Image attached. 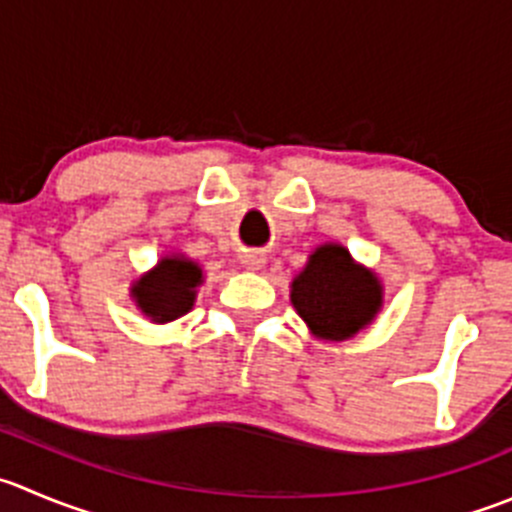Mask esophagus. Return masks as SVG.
Returning a JSON list of instances; mask_svg holds the SVG:
<instances>
[{
  "mask_svg": "<svg viewBox=\"0 0 512 512\" xmlns=\"http://www.w3.org/2000/svg\"><path fill=\"white\" fill-rule=\"evenodd\" d=\"M265 262H267V257L262 255V252L250 250L242 255V265H245L247 270H262V267H265Z\"/></svg>",
  "mask_w": 512,
  "mask_h": 512,
  "instance_id": "1",
  "label": "esophagus"
}]
</instances>
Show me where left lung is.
I'll use <instances>...</instances> for the list:
<instances>
[{
  "instance_id": "1",
  "label": "left lung",
  "mask_w": 512,
  "mask_h": 512,
  "mask_svg": "<svg viewBox=\"0 0 512 512\" xmlns=\"http://www.w3.org/2000/svg\"><path fill=\"white\" fill-rule=\"evenodd\" d=\"M385 287L370 267L355 262L345 245L322 242L292 277L290 302L307 330L325 342L352 340L382 310Z\"/></svg>"
}]
</instances>
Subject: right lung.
Instances as JSON below:
<instances>
[{
    "label": "right lung",
    "instance_id": "obj_1",
    "mask_svg": "<svg viewBox=\"0 0 512 512\" xmlns=\"http://www.w3.org/2000/svg\"><path fill=\"white\" fill-rule=\"evenodd\" d=\"M202 282H205V270L200 262L182 252H170L162 255L152 270L132 280L130 297L147 320L155 325H167L195 307Z\"/></svg>",
    "mask_w": 512,
    "mask_h": 512
}]
</instances>
